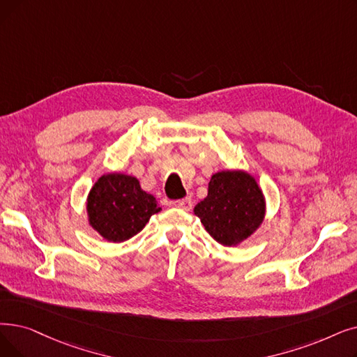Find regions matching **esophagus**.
Instances as JSON below:
<instances>
[{"mask_svg": "<svg viewBox=\"0 0 357 357\" xmlns=\"http://www.w3.org/2000/svg\"><path fill=\"white\" fill-rule=\"evenodd\" d=\"M170 206L185 210V211H190L192 208V199L191 198H182V199H175V201H170Z\"/></svg>", "mask_w": 357, "mask_h": 357, "instance_id": "esophagus-1", "label": "esophagus"}]
</instances>
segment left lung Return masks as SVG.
I'll use <instances>...</instances> for the list:
<instances>
[{"mask_svg": "<svg viewBox=\"0 0 357 357\" xmlns=\"http://www.w3.org/2000/svg\"><path fill=\"white\" fill-rule=\"evenodd\" d=\"M210 236L225 246L250 238L266 215V199L255 178L243 170H222L211 176L208 194L194 208Z\"/></svg>", "mask_w": 357, "mask_h": 357, "instance_id": "left-lung-1", "label": "left lung"}]
</instances>
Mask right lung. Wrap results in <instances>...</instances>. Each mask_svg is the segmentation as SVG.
<instances>
[{
	"label": "right lung",
	"instance_id": "obj_1",
	"mask_svg": "<svg viewBox=\"0 0 357 357\" xmlns=\"http://www.w3.org/2000/svg\"><path fill=\"white\" fill-rule=\"evenodd\" d=\"M156 198L142 190L137 178L106 174L93 185L87 197L89 225L109 242H123L159 213Z\"/></svg>",
	"mask_w": 357,
	"mask_h": 357
}]
</instances>
